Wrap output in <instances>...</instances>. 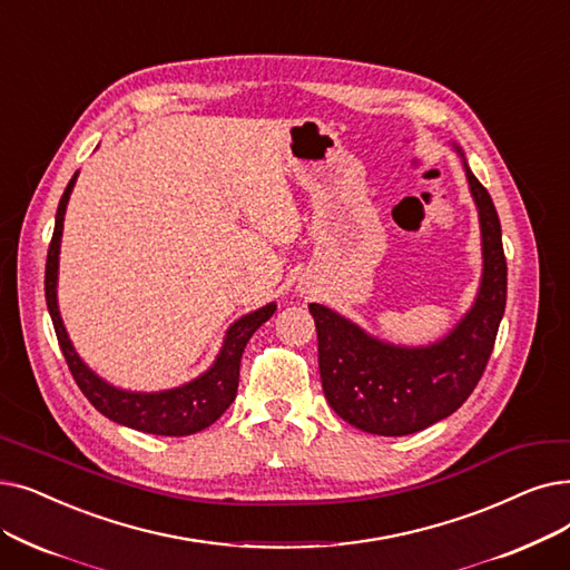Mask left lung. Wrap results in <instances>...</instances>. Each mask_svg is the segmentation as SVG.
I'll return each mask as SVG.
<instances>
[{"mask_svg":"<svg viewBox=\"0 0 570 570\" xmlns=\"http://www.w3.org/2000/svg\"><path fill=\"white\" fill-rule=\"evenodd\" d=\"M465 177L480 209L484 272L473 309L448 337L424 350H405L367 337L324 305H309L326 401L365 433L410 435L450 416L473 393L493 352L508 298L501 220L468 167Z\"/></svg>","mask_w":570,"mask_h":570,"instance_id":"obj_1","label":"left lung"}]
</instances>
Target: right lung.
I'll list each match as a JSON object with an SVG mask.
<instances>
[{
    "instance_id": "add662e5",
    "label": "right lung",
    "mask_w": 570,
    "mask_h": 570,
    "mask_svg": "<svg viewBox=\"0 0 570 570\" xmlns=\"http://www.w3.org/2000/svg\"><path fill=\"white\" fill-rule=\"evenodd\" d=\"M73 181H77V175L71 177L67 184L58 214H56V230L51 237V244H48V258H46V305L48 312H51L53 318V328L60 342L62 356L69 365V373L73 382L79 384L90 405L109 416L111 422L130 426L141 433H154V435H193L197 431H203L212 426L216 419L224 414L230 403L237 395V384H239V363H242V352L249 337L261 328V324L275 314V305H265L263 309L246 314L239 321L230 326L224 350H220L216 363L207 370L203 377H197L195 382L171 389V391H160V393H130V391H120L102 382L95 373L86 367V363L73 352V346L67 337V331L62 326V318L58 312V298H56V282H58V254H60V237H62V220H65V209L69 193L73 188Z\"/></svg>"
}]
</instances>
